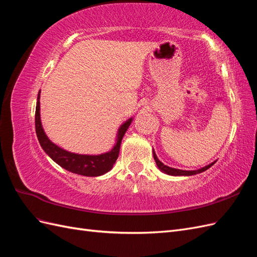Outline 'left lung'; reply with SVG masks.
Returning a JSON list of instances; mask_svg holds the SVG:
<instances>
[{"label": "left lung", "mask_w": 257, "mask_h": 257, "mask_svg": "<svg viewBox=\"0 0 257 257\" xmlns=\"http://www.w3.org/2000/svg\"><path fill=\"white\" fill-rule=\"evenodd\" d=\"M153 158H154L155 163H157L158 168L161 170V172H163L166 175H169V176H193V175H196V174H200V173L205 172V170H207L208 168L211 167L216 162V161H214V162L211 163V164H209V165H207L203 168H199V169H196V170H182V169L173 168V167H169V166H166V165L163 164V163L158 159L154 150H153Z\"/></svg>", "instance_id": "obj_1"}]
</instances>
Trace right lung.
Listing matches in <instances>:
<instances>
[{"instance_id":"add662e5","label":"right lung","mask_w":257,"mask_h":257,"mask_svg":"<svg viewBox=\"0 0 257 257\" xmlns=\"http://www.w3.org/2000/svg\"><path fill=\"white\" fill-rule=\"evenodd\" d=\"M41 90L38 92L37 102H36V110H35V130L36 135L40 142L43 150L46 152L48 157L60 165L62 168H64L68 172L73 174L81 175L85 177H98L102 176L113 167L116 159L119 157L120 146L122 138L131 125L133 118H130L118 130V133L115 136V144L111 148V150L105 153H100L96 155L90 154H78L74 152H69L61 147L53 144L48 136L46 135L45 131L42 125L41 121Z\"/></svg>"}]
</instances>
